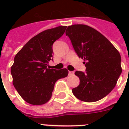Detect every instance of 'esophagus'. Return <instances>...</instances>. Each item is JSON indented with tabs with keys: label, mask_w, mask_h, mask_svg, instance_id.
Masks as SVG:
<instances>
[{
	"label": "esophagus",
	"mask_w": 129,
	"mask_h": 129,
	"mask_svg": "<svg viewBox=\"0 0 129 129\" xmlns=\"http://www.w3.org/2000/svg\"><path fill=\"white\" fill-rule=\"evenodd\" d=\"M74 74V72H72V71H69L68 72V75L70 76V75H73Z\"/></svg>",
	"instance_id": "esophagus-1"
}]
</instances>
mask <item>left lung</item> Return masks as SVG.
Masks as SVG:
<instances>
[{"instance_id":"8db88e82","label":"left lung","mask_w":129,"mask_h":129,"mask_svg":"<svg viewBox=\"0 0 129 129\" xmlns=\"http://www.w3.org/2000/svg\"><path fill=\"white\" fill-rule=\"evenodd\" d=\"M86 72L76 71L79 85L72 89L78 100L95 102L112 90L122 72L118 50L98 31L85 24L69 26L66 30Z\"/></svg>"}]
</instances>
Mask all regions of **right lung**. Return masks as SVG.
Masks as SVG:
<instances>
[{
    "instance_id": "obj_1",
    "label": "right lung",
    "mask_w": 129,
    "mask_h": 129,
    "mask_svg": "<svg viewBox=\"0 0 129 129\" xmlns=\"http://www.w3.org/2000/svg\"><path fill=\"white\" fill-rule=\"evenodd\" d=\"M66 26L46 29L31 39L14 58L11 67L13 85L27 103L45 104L50 100L55 83L68 74L67 68H48L53 53L52 45L64 34Z\"/></svg>"
}]
</instances>
